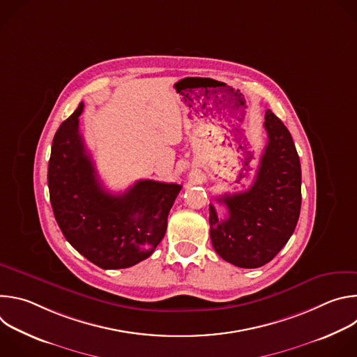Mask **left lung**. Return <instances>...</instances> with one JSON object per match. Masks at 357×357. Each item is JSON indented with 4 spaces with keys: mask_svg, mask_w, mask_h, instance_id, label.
<instances>
[{
    "mask_svg": "<svg viewBox=\"0 0 357 357\" xmlns=\"http://www.w3.org/2000/svg\"><path fill=\"white\" fill-rule=\"evenodd\" d=\"M264 128L268 141L254 183L216 199L227 209L226 219L209 206L213 248L241 268L271 261L292 236L301 211V162L292 137L271 110L266 112Z\"/></svg>",
    "mask_w": 357,
    "mask_h": 357,
    "instance_id": "8db88e82",
    "label": "left lung"
}]
</instances>
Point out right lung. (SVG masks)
<instances>
[{
  "label": "right lung",
  "mask_w": 357,
  "mask_h": 357,
  "mask_svg": "<svg viewBox=\"0 0 357 357\" xmlns=\"http://www.w3.org/2000/svg\"><path fill=\"white\" fill-rule=\"evenodd\" d=\"M83 103L58 128L47 167L50 205L65 238L103 270L128 268L148 259L167 231V220L182 189L151 179L113 195L100 183L83 137Z\"/></svg>",
  "instance_id": "right-lung-1"
}]
</instances>
